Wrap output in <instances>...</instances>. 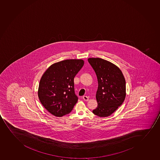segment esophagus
<instances>
[{"mask_svg": "<svg viewBox=\"0 0 160 160\" xmlns=\"http://www.w3.org/2000/svg\"><path fill=\"white\" fill-rule=\"evenodd\" d=\"M83 99L84 101H88L89 100V97L88 96H84L83 97Z\"/></svg>", "mask_w": 160, "mask_h": 160, "instance_id": "obj_1", "label": "esophagus"}]
</instances>
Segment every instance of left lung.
Returning a JSON list of instances; mask_svg holds the SVG:
<instances>
[{
	"label": "left lung",
	"mask_w": 160,
	"mask_h": 160,
	"mask_svg": "<svg viewBox=\"0 0 160 160\" xmlns=\"http://www.w3.org/2000/svg\"><path fill=\"white\" fill-rule=\"evenodd\" d=\"M88 61L98 79V106L93 113L99 117H107L115 112L125 99V79L120 69L108 61L93 58Z\"/></svg>",
	"instance_id": "8db88e82"
}]
</instances>
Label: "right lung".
Returning <instances> with one entry per match:
<instances>
[{
	"mask_svg": "<svg viewBox=\"0 0 160 160\" xmlns=\"http://www.w3.org/2000/svg\"><path fill=\"white\" fill-rule=\"evenodd\" d=\"M83 64L84 61L80 59L62 61L51 65L42 77L38 98L53 115L62 117L70 113L77 102L74 78Z\"/></svg>",
	"mask_w": 160,
	"mask_h": 160,
	"instance_id": "obj_1",
	"label": "right lung"
}]
</instances>
